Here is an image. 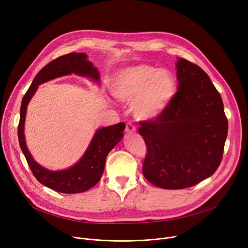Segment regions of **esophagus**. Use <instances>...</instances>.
<instances>
[{
	"label": "esophagus",
	"mask_w": 248,
	"mask_h": 248,
	"mask_svg": "<svg viewBox=\"0 0 248 248\" xmlns=\"http://www.w3.org/2000/svg\"><path fill=\"white\" fill-rule=\"evenodd\" d=\"M136 130V126L132 123H127L125 124V132L127 133H132Z\"/></svg>",
	"instance_id": "34e87169"
}]
</instances>
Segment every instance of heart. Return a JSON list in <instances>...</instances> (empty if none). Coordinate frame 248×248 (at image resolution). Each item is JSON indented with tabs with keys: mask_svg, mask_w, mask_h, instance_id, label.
Returning a JSON list of instances; mask_svg holds the SVG:
<instances>
[{
	"mask_svg": "<svg viewBox=\"0 0 248 248\" xmlns=\"http://www.w3.org/2000/svg\"><path fill=\"white\" fill-rule=\"evenodd\" d=\"M116 98L132 102L135 117L151 120L159 116L170 102L175 83L167 69H157L147 64L127 67L119 72L111 84Z\"/></svg>",
	"mask_w": 248,
	"mask_h": 248,
	"instance_id": "obj_1",
	"label": "heart"
}]
</instances>
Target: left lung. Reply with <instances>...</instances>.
<instances>
[{
  "instance_id": "1",
  "label": "left lung",
  "mask_w": 248,
  "mask_h": 248,
  "mask_svg": "<svg viewBox=\"0 0 248 248\" xmlns=\"http://www.w3.org/2000/svg\"><path fill=\"white\" fill-rule=\"evenodd\" d=\"M179 85L167 108L152 121L139 122L147 153L145 179L165 189L191 187L219 168L228 119L220 93L197 64L179 59Z\"/></svg>"
}]
</instances>
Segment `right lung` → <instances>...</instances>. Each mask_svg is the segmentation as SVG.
<instances>
[{
    "label": "right lung",
    "mask_w": 248,
    "mask_h": 248,
    "mask_svg": "<svg viewBox=\"0 0 248 248\" xmlns=\"http://www.w3.org/2000/svg\"><path fill=\"white\" fill-rule=\"evenodd\" d=\"M78 74L99 80V72L87 61L84 53H70L61 56L46 64L33 79L23 96L20 118L17 127L18 141L21 151L35 178L45 186L62 193H79L93 187L101 179L108 153L121 141L125 124L120 123L97 130L91 143L81 160L64 170L53 171L39 166L31 157L24 140V120L29 100L34 95L39 84L62 76Z\"/></svg>",
    "instance_id": "1"
}]
</instances>
